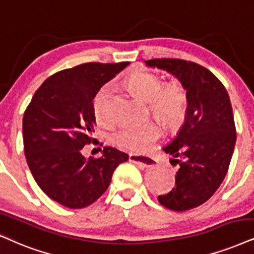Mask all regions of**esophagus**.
Returning <instances> with one entry per match:
<instances>
[{"label": "esophagus", "mask_w": 254, "mask_h": 254, "mask_svg": "<svg viewBox=\"0 0 254 254\" xmlns=\"http://www.w3.org/2000/svg\"><path fill=\"white\" fill-rule=\"evenodd\" d=\"M129 159L132 163H136V164H140L143 166H152L155 164V160L150 157H144V156H138L134 155V153H130Z\"/></svg>", "instance_id": "esophagus-1"}]
</instances>
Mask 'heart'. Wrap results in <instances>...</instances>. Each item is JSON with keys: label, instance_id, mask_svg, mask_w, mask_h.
Masks as SVG:
<instances>
[{"label": "heart", "instance_id": "b5f03b06", "mask_svg": "<svg viewBox=\"0 0 254 254\" xmlns=\"http://www.w3.org/2000/svg\"><path fill=\"white\" fill-rule=\"evenodd\" d=\"M131 94L147 102V111L169 129H175L184 121L189 107L188 89L181 81L163 82L152 72L139 71L131 75L124 82ZM114 91L110 85H103L96 92L92 110L99 123L110 125ZM162 134L158 122L151 120L140 125H125L112 134V143L118 149L142 153L149 151Z\"/></svg>", "mask_w": 254, "mask_h": 254}]
</instances>
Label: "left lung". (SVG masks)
Listing matches in <instances>:
<instances>
[{
    "mask_svg": "<svg viewBox=\"0 0 254 254\" xmlns=\"http://www.w3.org/2000/svg\"><path fill=\"white\" fill-rule=\"evenodd\" d=\"M146 65L171 72L189 94L185 123L177 137L165 146L178 165L176 185L158 195L163 206L188 211L204 204L218 190L232 158L237 132L229 94L210 70L179 59H153Z\"/></svg>",
    "mask_w": 254,
    "mask_h": 254,
    "instance_id": "1",
    "label": "left lung"
}]
</instances>
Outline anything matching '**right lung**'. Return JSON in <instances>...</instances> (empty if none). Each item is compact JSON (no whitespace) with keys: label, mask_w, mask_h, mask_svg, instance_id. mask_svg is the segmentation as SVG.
<instances>
[{"label":"right lung","mask_w":254,"mask_h":254,"mask_svg":"<svg viewBox=\"0 0 254 254\" xmlns=\"http://www.w3.org/2000/svg\"><path fill=\"white\" fill-rule=\"evenodd\" d=\"M129 62H89L54 73L42 83L23 116L24 155L48 197L70 208L89 206L107 191L112 175L129 156L104 147L99 158L82 155L92 138L96 92Z\"/></svg>","instance_id":"add662e5"}]
</instances>
